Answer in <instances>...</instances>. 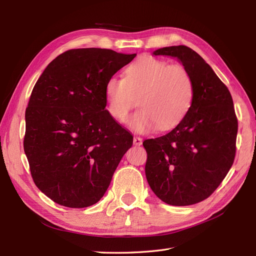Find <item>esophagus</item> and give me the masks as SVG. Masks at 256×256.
Listing matches in <instances>:
<instances>
[{"mask_svg":"<svg viewBox=\"0 0 256 256\" xmlns=\"http://www.w3.org/2000/svg\"><path fill=\"white\" fill-rule=\"evenodd\" d=\"M134 144L136 146L142 145V138L140 136H134Z\"/></svg>","mask_w":256,"mask_h":256,"instance_id":"esophagus-1","label":"esophagus"}]
</instances>
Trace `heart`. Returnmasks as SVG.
Masks as SVG:
<instances>
[{
  "mask_svg": "<svg viewBox=\"0 0 256 256\" xmlns=\"http://www.w3.org/2000/svg\"><path fill=\"white\" fill-rule=\"evenodd\" d=\"M104 95L108 111L120 122H126L136 102L140 104L129 126L136 132L148 134L177 126L191 110L196 88L182 65L145 56L126 68L125 78L111 76Z\"/></svg>",
  "mask_w": 256,
  "mask_h": 256,
  "instance_id": "b5f03b06",
  "label": "heart"
}]
</instances>
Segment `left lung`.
Here are the masks:
<instances>
[{"instance_id": "1", "label": "left lung", "mask_w": 256, "mask_h": 256, "mask_svg": "<svg viewBox=\"0 0 256 256\" xmlns=\"http://www.w3.org/2000/svg\"><path fill=\"white\" fill-rule=\"evenodd\" d=\"M176 58L191 74L196 96L188 115L166 136L143 142L145 175L161 200L188 206L210 196L233 166L238 120L226 85L186 46L154 51Z\"/></svg>"}]
</instances>
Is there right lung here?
Masks as SVG:
<instances>
[{
    "label": "right lung",
    "instance_id": "1",
    "mask_svg": "<svg viewBox=\"0 0 256 256\" xmlns=\"http://www.w3.org/2000/svg\"><path fill=\"white\" fill-rule=\"evenodd\" d=\"M136 54L72 49L44 69L26 110L24 152L32 178L53 202L96 204L134 136L106 110V83Z\"/></svg>",
    "mask_w": 256,
    "mask_h": 256
}]
</instances>
